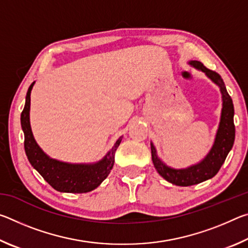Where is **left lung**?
<instances>
[{"label": "left lung", "mask_w": 248, "mask_h": 248, "mask_svg": "<svg viewBox=\"0 0 248 248\" xmlns=\"http://www.w3.org/2000/svg\"><path fill=\"white\" fill-rule=\"evenodd\" d=\"M188 64L192 68L201 71L205 77L219 87L222 96V109L219 127H217L215 142L208 154L197 164H192L186 169H173L166 165L158 157L156 149L153 142H151V153L155 170L167 182L176 185V186H192L212 178L223 165L226 156L234 144L235 139V125H234V106L231 96L226 91L223 79L215 71H211L199 61L191 60Z\"/></svg>", "instance_id": "8db88e82"}]
</instances>
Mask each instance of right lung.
Listing matches in <instances>:
<instances>
[{
  "mask_svg": "<svg viewBox=\"0 0 248 248\" xmlns=\"http://www.w3.org/2000/svg\"><path fill=\"white\" fill-rule=\"evenodd\" d=\"M35 82L29 86L26 95L25 107L20 115V124L25 137V152L31 166L43 176L50 186L60 192L84 194L97 188L102 184L114 166L115 153L123 137L116 141L114 146L108 151L98 162L90 164H72L50 157L37 143L31 127V93Z\"/></svg>",
  "mask_w": 248,
  "mask_h": 248,
  "instance_id": "add662e5",
  "label": "right lung"
}]
</instances>
